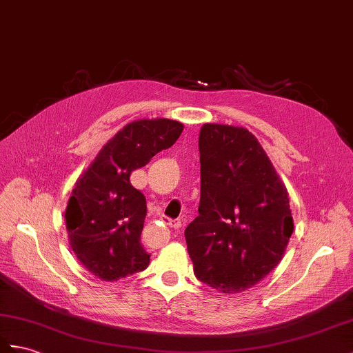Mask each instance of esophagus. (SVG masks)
I'll return each mask as SVG.
<instances>
[{
  "label": "esophagus",
  "mask_w": 353,
  "mask_h": 353,
  "mask_svg": "<svg viewBox=\"0 0 353 353\" xmlns=\"http://www.w3.org/2000/svg\"><path fill=\"white\" fill-rule=\"evenodd\" d=\"M168 226L174 228L175 230H179V229H181V221H179V220H169Z\"/></svg>",
  "instance_id": "34e87169"
}]
</instances>
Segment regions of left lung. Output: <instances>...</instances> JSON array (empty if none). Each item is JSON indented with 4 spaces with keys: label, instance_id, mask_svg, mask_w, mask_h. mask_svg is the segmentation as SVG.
<instances>
[{
    "label": "left lung",
    "instance_id": "obj_1",
    "mask_svg": "<svg viewBox=\"0 0 353 353\" xmlns=\"http://www.w3.org/2000/svg\"><path fill=\"white\" fill-rule=\"evenodd\" d=\"M199 216L184 235L194 276L223 294L256 286L285 256L294 232L289 193L244 127L206 123L199 133Z\"/></svg>",
    "mask_w": 353,
    "mask_h": 353
}]
</instances>
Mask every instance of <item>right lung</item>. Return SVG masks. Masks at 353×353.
Listing matches in <instances>:
<instances>
[{"instance_id": "right-lung-1", "label": "right lung", "mask_w": 353, "mask_h": 353, "mask_svg": "<svg viewBox=\"0 0 353 353\" xmlns=\"http://www.w3.org/2000/svg\"><path fill=\"white\" fill-rule=\"evenodd\" d=\"M183 130L175 119H136L103 145L77 178L64 212L65 229L77 261L92 276L117 281L148 266L150 254L139 241L147 202L130 175L170 148Z\"/></svg>"}]
</instances>
